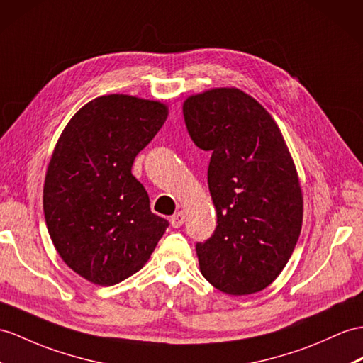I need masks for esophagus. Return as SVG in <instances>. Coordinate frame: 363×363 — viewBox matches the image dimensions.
Returning <instances> with one entry per match:
<instances>
[{
  "mask_svg": "<svg viewBox=\"0 0 363 363\" xmlns=\"http://www.w3.org/2000/svg\"><path fill=\"white\" fill-rule=\"evenodd\" d=\"M169 222L174 228H180L184 223V212H182V211L175 212V214L169 218Z\"/></svg>",
  "mask_w": 363,
  "mask_h": 363,
  "instance_id": "esophagus-1",
  "label": "esophagus"
}]
</instances>
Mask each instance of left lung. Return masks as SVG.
<instances>
[{
    "label": "left lung",
    "instance_id": "1",
    "mask_svg": "<svg viewBox=\"0 0 363 363\" xmlns=\"http://www.w3.org/2000/svg\"><path fill=\"white\" fill-rule=\"evenodd\" d=\"M194 143L211 152L217 228L197 243L200 271L231 296L257 293L285 268L298 240L303 197L293 158L269 112L235 87L183 103Z\"/></svg>",
    "mask_w": 363,
    "mask_h": 363
}]
</instances>
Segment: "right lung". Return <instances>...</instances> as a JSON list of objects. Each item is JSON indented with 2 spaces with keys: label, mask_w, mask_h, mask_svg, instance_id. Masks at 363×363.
I'll list each match as a JSON object with an SVG mask.
<instances>
[{
  "label": "right lung",
  "mask_w": 363,
  "mask_h": 363,
  "mask_svg": "<svg viewBox=\"0 0 363 363\" xmlns=\"http://www.w3.org/2000/svg\"><path fill=\"white\" fill-rule=\"evenodd\" d=\"M167 106L112 94L84 104L57 141L44 180L49 235L70 269L112 286L145 267L169 226L130 169Z\"/></svg>",
  "instance_id": "obj_1"
}]
</instances>
